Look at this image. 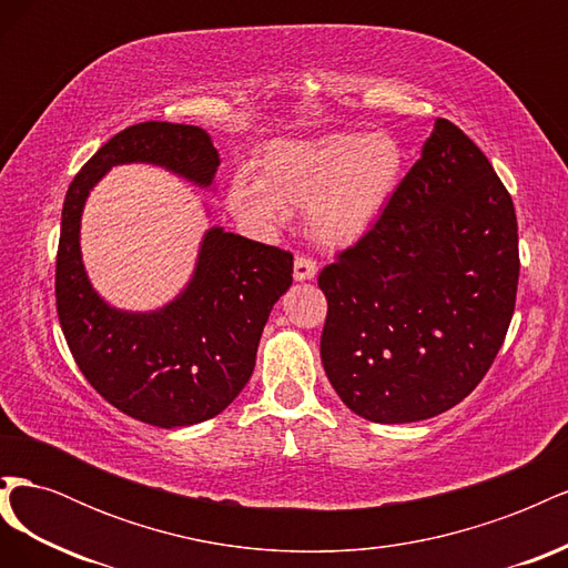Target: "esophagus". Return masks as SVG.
<instances>
[{"mask_svg":"<svg viewBox=\"0 0 568 568\" xmlns=\"http://www.w3.org/2000/svg\"><path fill=\"white\" fill-rule=\"evenodd\" d=\"M317 274V263L313 261L311 255H298L294 261V277L296 282H305V280H313Z\"/></svg>","mask_w":568,"mask_h":568,"instance_id":"34e87169","label":"esophagus"}]
</instances>
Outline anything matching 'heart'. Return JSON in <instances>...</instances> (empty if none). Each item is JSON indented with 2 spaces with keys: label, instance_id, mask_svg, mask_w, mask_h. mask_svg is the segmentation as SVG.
<instances>
[{
  "label": "heart",
  "instance_id": "obj_1",
  "mask_svg": "<svg viewBox=\"0 0 568 568\" xmlns=\"http://www.w3.org/2000/svg\"><path fill=\"white\" fill-rule=\"evenodd\" d=\"M403 149L384 132L326 134L311 142H277L261 159V178L236 173L230 211L244 225H280L286 209L307 205V227L320 244H357L382 217L403 178Z\"/></svg>",
  "mask_w": 568,
  "mask_h": 568
}]
</instances>
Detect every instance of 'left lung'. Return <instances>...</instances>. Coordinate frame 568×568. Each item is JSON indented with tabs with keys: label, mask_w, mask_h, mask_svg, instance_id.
Segmentation results:
<instances>
[{
	"label": "left lung",
	"mask_w": 568,
	"mask_h": 568,
	"mask_svg": "<svg viewBox=\"0 0 568 568\" xmlns=\"http://www.w3.org/2000/svg\"><path fill=\"white\" fill-rule=\"evenodd\" d=\"M326 376L355 415L407 424L480 384L517 303V213L486 153L438 118L376 225L320 272Z\"/></svg>",
	"instance_id": "left-lung-1"
}]
</instances>
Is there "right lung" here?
<instances>
[{"label":"right lung","mask_w":568,"mask_h":568,"mask_svg":"<svg viewBox=\"0 0 568 568\" xmlns=\"http://www.w3.org/2000/svg\"><path fill=\"white\" fill-rule=\"evenodd\" d=\"M156 163L201 186L220 165L194 125L149 120L125 128L68 186L57 251V313L84 379L125 415L161 428L220 415L248 384L272 305L294 282V255L213 227L194 280L159 313H120L101 301L80 261V215L111 165Z\"/></svg>","instance_id":"right-lung-1"}]
</instances>
